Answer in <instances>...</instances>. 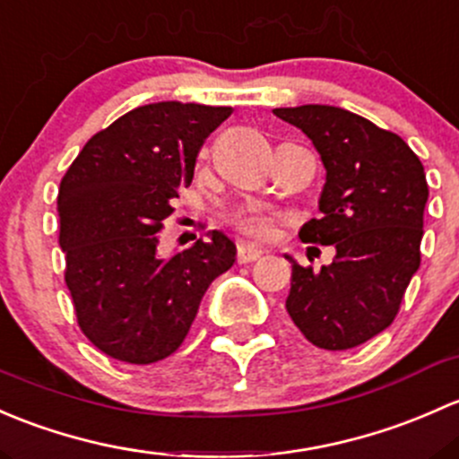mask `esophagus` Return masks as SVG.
<instances>
[{"label":"esophagus","instance_id":"1","mask_svg":"<svg viewBox=\"0 0 459 459\" xmlns=\"http://www.w3.org/2000/svg\"><path fill=\"white\" fill-rule=\"evenodd\" d=\"M261 256H263V249L254 247V245H249V243H240L238 247H236V261H238L240 264L254 263V261H258Z\"/></svg>","mask_w":459,"mask_h":459}]
</instances>
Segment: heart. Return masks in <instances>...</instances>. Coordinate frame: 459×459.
<instances>
[{
    "mask_svg": "<svg viewBox=\"0 0 459 459\" xmlns=\"http://www.w3.org/2000/svg\"><path fill=\"white\" fill-rule=\"evenodd\" d=\"M231 223H234V228L240 234L249 236V238L264 240L276 230V216L264 210H258V207H245V210L236 212Z\"/></svg>",
    "mask_w": 459,
    "mask_h": 459,
    "instance_id": "obj_1",
    "label": "heart"
}]
</instances>
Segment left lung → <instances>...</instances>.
<instances>
[{
	"label": "left lung",
	"instance_id": "8db88e82",
	"mask_svg": "<svg viewBox=\"0 0 459 459\" xmlns=\"http://www.w3.org/2000/svg\"><path fill=\"white\" fill-rule=\"evenodd\" d=\"M300 127L327 169L318 210L300 228L307 243L333 245L320 272L291 256L287 311L311 344L344 351L394 323L420 267L427 174L413 150L389 130L335 106L276 108Z\"/></svg>",
	"mask_w": 459,
	"mask_h": 459
}]
</instances>
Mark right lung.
Wrapping results in <instances>:
<instances>
[{"instance_id":"obj_1","label":"right lung","mask_w":459,"mask_h":459,"mask_svg":"<svg viewBox=\"0 0 459 459\" xmlns=\"http://www.w3.org/2000/svg\"><path fill=\"white\" fill-rule=\"evenodd\" d=\"M230 115L231 108L201 103L139 106L97 132L61 178L65 285L82 332L115 360L172 356L207 287L236 261V245L216 230L169 256L159 249L203 141Z\"/></svg>"}]
</instances>
